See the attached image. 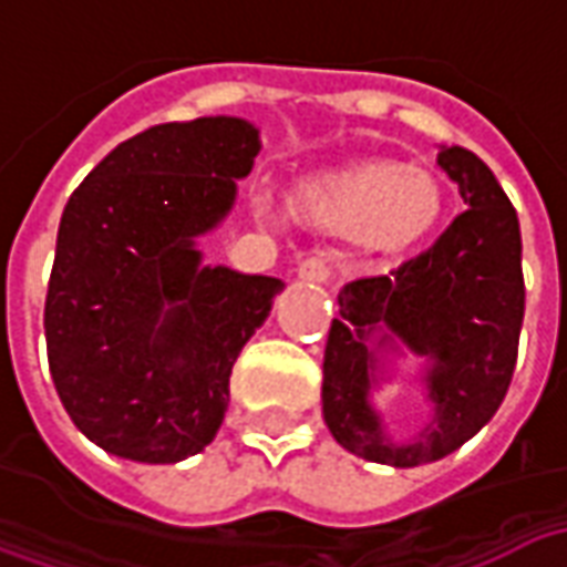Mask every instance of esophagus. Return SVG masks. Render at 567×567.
<instances>
[{
	"mask_svg": "<svg viewBox=\"0 0 567 567\" xmlns=\"http://www.w3.org/2000/svg\"><path fill=\"white\" fill-rule=\"evenodd\" d=\"M297 279L309 285H324L331 279V267L321 258H307L300 267H297Z\"/></svg>",
	"mask_w": 567,
	"mask_h": 567,
	"instance_id": "esophagus-1",
	"label": "esophagus"
}]
</instances>
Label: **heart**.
<instances>
[{"instance_id": "b5f03b06", "label": "heart", "mask_w": 567, "mask_h": 567, "mask_svg": "<svg viewBox=\"0 0 567 567\" xmlns=\"http://www.w3.org/2000/svg\"><path fill=\"white\" fill-rule=\"evenodd\" d=\"M450 190L431 169L404 166L392 157H368L321 169L288 190L295 221L346 234L373 260L416 251L446 221Z\"/></svg>"}]
</instances>
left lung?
Returning a JSON list of instances; mask_svg holds the SVG:
<instances>
[{
  "mask_svg": "<svg viewBox=\"0 0 567 567\" xmlns=\"http://www.w3.org/2000/svg\"><path fill=\"white\" fill-rule=\"evenodd\" d=\"M437 161L467 209L422 255L346 285L324 346L321 410L333 440L392 467L437 462L474 437L504 401L519 355L525 282L516 209L474 151L455 145ZM377 330L378 348L401 339L432 358L426 381L435 419L410 441L389 439L367 404Z\"/></svg>",
  "mask_w": 567,
  "mask_h": 567,
  "instance_id": "8db88e82",
  "label": "left lung"
}]
</instances>
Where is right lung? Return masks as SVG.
Returning a JSON list of instances; mask_svg holds the SVG:
<instances>
[{
  "mask_svg": "<svg viewBox=\"0 0 567 567\" xmlns=\"http://www.w3.org/2000/svg\"><path fill=\"white\" fill-rule=\"evenodd\" d=\"M258 130L239 117L157 124L69 197L44 297L48 368L84 437L173 464L221 427L230 370L282 282L199 267L194 239L230 212Z\"/></svg>",
  "mask_w": 567,
  "mask_h": 567,
  "instance_id": "obj_1",
  "label": "right lung"
}]
</instances>
